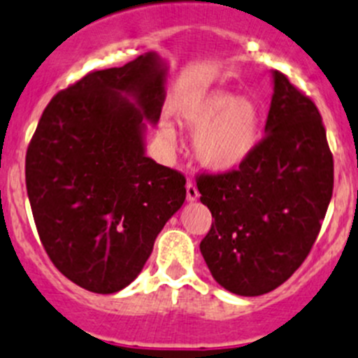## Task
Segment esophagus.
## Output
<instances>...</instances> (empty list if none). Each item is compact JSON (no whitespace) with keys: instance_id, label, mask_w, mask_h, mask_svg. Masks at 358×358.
Segmentation results:
<instances>
[{"instance_id":"obj_1","label":"esophagus","mask_w":358,"mask_h":358,"mask_svg":"<svg viewBox=\"0 0 358 358\" xmlns=\"http://www.w3.org/2000/svg\"><path fill=\"white\" fill-rule=\"evenodd\" d=\"M197 199H199V190H197L196 183L189 180V182H187V201H189V203H194V201Z\"/></svg>"}]
</instances>
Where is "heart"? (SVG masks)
Here are the masks:
<instances>
[{
    "label": "heart",
    "instance_id": "b5f03b06",
    "mask_svg": "<svg viewBox=\"0 0 358 358\" xmlns=\"http://www.w3.org/2000/svg\"><path fill=\"white\" fill-rule=\"evenodd\" d=\"M180 120L194 136V154L206 169L227 173L239 168L259 143V110L252 99L227 91H204L180 105ZM164 134L173 136L171 127Z\"/></svg>",
    "mask_w": 358,
    "mask_h": 358
}]
</instances>
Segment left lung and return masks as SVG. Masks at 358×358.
Returning <instances> with one entry per match:
<instances>
[{"instance_id": "8db88e82", "label": "left lung", "mask_w": 358, "mask_h": 358, "mask_svg": "<svg viewBox=\"0 0 358 358\" xmlns=\"http://www.w3.org/2000/svg\"><path fill=\"white\" fill-rule=\"evenodd\" d=\"M266 136L232 171L199 176L211 229L199 248L218 285L236 296L271 292L310 253L334 187V162L315 103L273 71Z\"/></svg>"}]
</instances>
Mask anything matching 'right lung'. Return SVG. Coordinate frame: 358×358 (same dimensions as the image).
Instances as JSON below:
<instances>
[{"mask_svg": "<svg viewBox=\"0 0 358 358\" xmlns=\"http://www.w3.org/2000/svg\"><path fill=\"white\" fill-rule=\"evenodd\" d=\"M166 75L155 52L89 73L52 98L27 147V197L41 245L89 292L113 294L134 282L185 201L182 173L145 154Z\"/></svg>", "mask_w": 358, "mask_h": 358, "instance_id": "obj_1", "label": "right lung"}]
</instances>
